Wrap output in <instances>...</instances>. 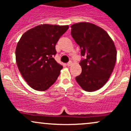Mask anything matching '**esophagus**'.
Returning <instances> with one entry per match:
<instances>
[{"label":"esophagus","mask_w":131,"mask_h":131,"mask_svg":"<svg viewBox=\"0 0 131 131\" xmlns=\"http://www.w3.org/2000/svg\"><path fill=\"white\" fill-rule=\"evenodd\" d=\"M67 64V66H68V67H70V66H71V64H72V61H69V62Z\"/></svg>","instance_id":"1"}]
</instances>
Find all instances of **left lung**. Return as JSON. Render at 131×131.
<instances>
[{"label": "left lung", "mask_w": 131, "mask_h": 131, "mask_svg": "<svg viewBox=\"0 0 131 131\" xmlns=\"http://www.w3.org/2000/svg\"><path fill=\"white\" fill-rule=\"evenodd\" d=\"M71 28V34L84 57L79 63L82 73L76 80L85 91L99 90L108 80L115 67V43L104 29L91 23H78Z\"/></svg>", "instance_id": "1"}]
</instances>
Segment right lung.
I'll return each mask as SVG.
<instances>
[{"label":"right lung","mask_w":131,"mask_h":131,"mask_svg":"<svg viewBox=\"0 0 131 131\" xmlns=\"http://www.w3.org/2000/svg\"><path fill=\"white\" fill-rule=\"evenodd\" d=\"M68 26L40 25L24 33L17 43L16 61L23 78L31 88L48 89L57 81L63 68L53 58L55 46Z\"/></svg>","instance_id":"obj_1"}]
</instances>
